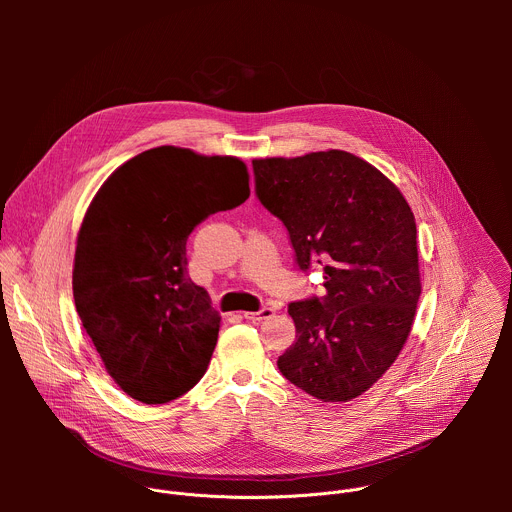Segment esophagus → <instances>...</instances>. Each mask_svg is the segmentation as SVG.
<instances>
[{
  "mask_svg": "<svg viewBox=\"0 0 512 512\" xmlns=\"http://www.w3.org/2000/svg\"><path fill=\"white\" fill-rule=\"evenodd\" d=\"M273 316V308H261L259 312H245L243 314V318L245 320H249V322H261V320H267V318H271Z\"/></svg>",
  "mask_w": 512,
  "mask_h": 512,
  "instance_id": "34e87169",
  "label": "esophagus"
}]
</instances>
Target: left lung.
Instances as JSON below:
<instances>
[{
  "label": "left lung",
  "instance_id": "1",
  "mask_svg": "<svg viewBox=\"0 0 512 512\" xmlns=\"http://www.w3.org/2000/svg\"><path fill=\"white\" fill-rule=\"evenodd\" d=\"M255 194L283 223L326 296L291 302L296 342L281 375L322 401L371 389L399 356L421 294L413 212L377 168L348 152L253 160Z\"/></svg>",
  "mask_w": 512,
  "mask_h": 512
}]
</instances>
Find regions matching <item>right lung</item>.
<instances>
[{
  "label": "right lung",
  "mask_w": 512,
  "mask_h": 512,
  "mask_svg": "<svg viewBox=\"0 0 512 512\" xmlns=\"http://www.w3.org/2000/svg\"><path fill=\"white\" fill-rule=\"evenodd\" d=\"M249 194L239 158L162 145L119 166L93 198L72 294L107 373L129 397L168 403L204 375L221 316L188 277L186 241L204 218Z\"/></svg>",
  "instance_id": "obj_1"
}]
</instances>
